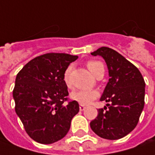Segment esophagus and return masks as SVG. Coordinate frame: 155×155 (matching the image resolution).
Masks as SVG:
<instances>
[{"label": "esophagus", "instance_id": "34e87169", "mask_svg": "<svg viewBox=\"0 0 155 155\" xmlns=\"http://www.w3.org/2000/svg\"><path fill=\"white\" fill-rule=\"evenodd\" d=\"M85 109V106H83V105H80V110H81V111H84Z\"/></svg>", "mask_w": 155, "mask_h": 155}]
</instances>
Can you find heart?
Returning <instances> with one entry per match:
<instances>
[{"label": "heart", "mask_w": 155, "mask_h": 155, "mask_svg": "<svg viewBox=\"0 0 155 155\" xmlns=\"http://www.w3.org/2000/svg\"><path fill=\"white\" fill-rule=\"evenodd\" d=\"M101 66H103V64L99 61H89L87 63V67L91 73L95 75L97 70ZM104 67V66H103ZM70 67L67 68L66 70L64 73V81L65 85L68 87H71V83L70 81ZM99 96V92L96 90H91V91H77L71 93L70 97L72 100L77 101L78 103L86 106L92 102L93 101L96 100Z\"/></svg>", "instance_id": "b5f03b06"}]
</instances>
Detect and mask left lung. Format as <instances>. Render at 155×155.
Wrapping results in <instances>:
<instances>
[{
  "label": "left lung",
  "instance_id": "8db88e82",
  "mask_svg": "<svg viewBox=\"0 0 155 155\" xmlns=\"http://www.w3.org/2000/svg\"><path fill=\"white\" fill-rule=\"evenodd\" d=\"M91 54L103 58L109 80L100 99L108 107L99 109L90 125L101 138H122L138 124L144 107L145 82L137 67L110 48L101 47Z\"/></svg>",
  "mask_w": 155,
  "mask_h": 155
}]
</instances>
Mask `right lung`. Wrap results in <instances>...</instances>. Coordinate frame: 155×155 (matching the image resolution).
<instances>
[{
  "mask_svg": "<svg viewBox=\"0 0 155 155\" xmlns=\"http://www.w3.org/2000/svg\"><path fill=\"white\" fill-rule=\"evenodd\" d=\"M76 55L50 53L25 64L15 81V111L29 137L50 144L62 139L80 110L75 101L64 103L69 95L64 73Z\"/></svg>",
  "mask_w": 155,
  "mask_h": 155,
  "instance_id": "add662e5",
  "label": "right lung"
}]
</instances>
